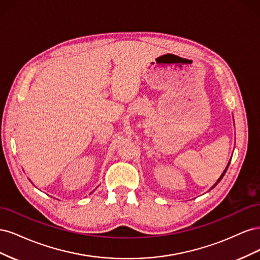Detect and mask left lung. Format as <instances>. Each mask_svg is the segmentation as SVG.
Masks as SVG:
<instances>
[{"mask_svg":"<svg viewBox=\"0 0 260 260\" xmlns=\"http://www.w3.org/2000/svg\"><path fill=\"white\" fill-rule=\"evenodd\" d=\"M229 164H230V162H229ZM229 164H228V166H226V168H225V170H224V171H223V174H222V175H221V177H220V178H219V179H218V181H217V182H216V184H215V185H214V186H212V187H215V186H216V185H217V184H218V182H220V180H221V179H222V178H223V176H224V174H225V171H226V169H228V167H229Z\"/></svg>","mask_w":260,"mask_h":260,"instance_id":"1","label":"left lung"}]
</instances>
